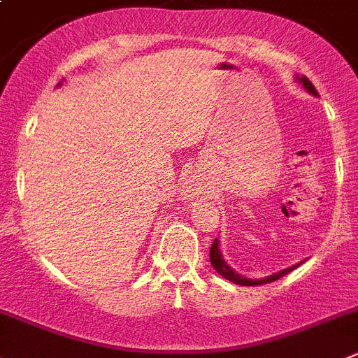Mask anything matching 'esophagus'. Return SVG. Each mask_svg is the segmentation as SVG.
<instances>
[{"mask_svg": "<svg viewBox=\"0 0 358 358\" xmlns=\"http://www.w3.org/2000/svg\"><path fill=\"white\" fill-rule=\"evenodd\" d=\"M185 193H186V192H185ZM188 193H189V189H188Z\"/></svg>", "mask_w": 358, "mask_h": 358, "instance_id": "obj_1", "label": "esophagus"}]
</instances>
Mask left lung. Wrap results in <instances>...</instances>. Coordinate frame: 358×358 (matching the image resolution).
Instances as JSON below:
<instances>
[{"label":"left lung","mask_w":358,"mask_h":358,"mask_svg":"<svg viewBox=\"0 0 358 358\" xmlns=\"http://www.w3.org/2000/svg\"><path fill=\"white\" fill-rule=\"evenodd\" d=\"M296 80L300 81L301 87L306 88L307 92H310L313 96H317V90L314 88V85L310 83V81L307 80L306 76H301V78L296 76ZM209 259H211L213 268H215V270L218 271L222 277L227 278V280H231V282H234V284H238V286H261V284H268V282L278 280V278L284 277V275H287L289 271H293L294 268H298L301 264V262H298V264H293L291 268H286V270H282V271H278V273L270 275V277H266V278H255V280H254V278H247V277H243V275L236 273V271L232 270L231 266H229L227 262L224 261V255H222V252H220V241H218V239H215V241H213L211 250H209Z\"/></svg>","instance_id":"8db88e82"}]
</instances>
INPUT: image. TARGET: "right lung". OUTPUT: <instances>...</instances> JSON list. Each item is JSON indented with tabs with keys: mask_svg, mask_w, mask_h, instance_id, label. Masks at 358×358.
I'll return each mask as SVG.
<instances>
[{
	"mask_svg": "<svg viewBox=\"0 0 358 358\" xmlns=\"http://www.w3.org/2000/svg\"><path fill=\"white\" fill-rule=\"evenodd\" d=\"M58 85H60V83H58Z\"/></svg>",
	"mask_w": 358,
	"mask_h": 358,
	"instance_id": "1",
	"label": "right lung"
}]
</instances>
